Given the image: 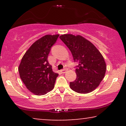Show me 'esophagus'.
Wrapping results in <instances>:
<instances>
[{
	"instance_id": "34e87169",
	"label": "esophagus",
	"mask_w": 126,
	"mask_h": 126,
	"mask_svg": "<svg viewBox=\"0 0 126 126\" xmlns=\"http://www.w3.org/2000/svg\"><path fill=\"white\" fill-rule=\"evenodd\" d=\"M68 68H65V69H62L61 71V72L63 73H65V72H66L67 70H68Z\"/></svg>"
}]
</instances>
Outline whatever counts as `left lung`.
Returning a JSON list of instances; mask_svg holds the SVG:
<instances>
[{
	"label": "left lung",
	"instance_id": "left-lung-1",
	"mask_svg": "<svg viewBox=\"0 0 126 126\" xmlns=\"http://www.w3.org/2000/svg\"><path fill=\"white\" fill-rule=\"evenodd\" d=\"M60 38L69 49L75 62L79 63L76 69V79L70 82V88L79 94L92 92L106 74L103 56L94 44L82 36L63 34Z\"/></svg>",
	"mask_w": 126,
	"mask_h": 126
}]
</instances>
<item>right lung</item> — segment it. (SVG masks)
Returning a JSON list of instances; mask_svg holds the SVG:
<instances>
[{"instance_id": "right-lung-1", "label": "right lung", "mask_w": 126, "mask_h": 126, "mask_svg": "<svg viewBox=\"0 0 126 126\" xmlns=\"http://www.w3.org/2000/svg\"><path fill=\"white\" fill-rule=\"evenodd\" d=\"M58 36L46 35L36 41L24 54L19 66L22 81L36 95H44L54 88L58 74L53 71L47 57Z\"/></svg>"}]
</instances>
